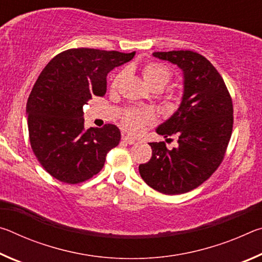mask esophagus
<instances>
[{"label": "esophagus", "mask_w": 262, "mask_h": 262, "mask_svg": "<svg viewBox=\"0 0 262 262\" xmlns=\"http://www.w3.org/2000/svg\"><path fill=\"white\" fill-rule=\"evenodd\" d=\"M122 141L125 142L127 144H134L135 143V139H133L130 136H127V135H123L122 136Z\"/></svg>", "instance_id": "esophagus-1"}]
</instances>
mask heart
I'll list each match as a JSON object with an SVG mask.
<instances>
[{"label":"heart","instance_id":"obj_1","mask_svg":"<svg viewBox=\"0 0 262 262\" xmlns=\"http://www.w3.org/2000/svg\"><path fill=\"white\" fill-rule=\"evenodd\" d=\"M123 74H118L112 82V88H118L119 83L121 82ZM142 77H143L144 82L151 89V90H163L164 88L167 85V83L171 81L172 73L165 66L158 62H149L142 69ZM168 107L173 108L174 105L170 104ZM155 122V115L149 110H136V108H129L123 113L121 118L122 126L126 128L128 132L133 133V134H137L140 133L145 126L152 125Z\"/></svg>","mask_w":262,"mask_h":262}]
</instances>
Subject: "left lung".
Segmentation results:
<instances>
[{"instance_id": "1", "label": "left lung", "mask_w": 262, "mask_h": 262, "mask_svg": "<svg viewBox=\"0 0 262 262\" xmlns=\"http://www.w3.org/2000/svg\"><path fill=\"white\" fill-rule=\"evenodd\" d=\"M154 56L184 72L179 108L156 129L165 137L177 136L178 147L167 149L164 141L149 143L152 156L140 164L139 171L159 193H187L209 179L223 162L232 134V99L221 74L199 53L155 52Z\"/></svg>"}]
</instances>
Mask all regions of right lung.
Listing matches in <instances>:
<instances>
[{"label":"right lung","mask_w":262,"mask_h":262,"mask_svg":"<svg viewBox=\"0 0 262 262\" xmlns=\"http://www.w3.org/2000/svg\"><path fill=\"white\" fill-rule=\"evenodd\" d=\"M135 52L70 48L53 57L35 81L26 104L32 151L53 178L75 185L104 167L117 147L119 128L106 123L84 129L83 106L106 94V76L130 61Z\"/></svg>","instance_id":"add662e5"}]
</instances>
